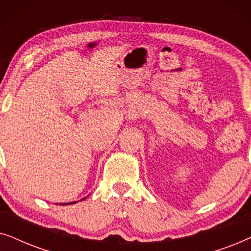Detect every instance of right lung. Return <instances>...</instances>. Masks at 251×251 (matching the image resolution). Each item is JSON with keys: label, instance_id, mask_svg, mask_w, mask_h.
Returning <instances> with one entry per match:
<instances>
[{"label": "right lung", "instance_id": "right-lung-1", "mask_svg": "<svg viewBox=\"0 0 251 251\" xmlns=\"http://www.w3.org/2000/svg\"><path fill=\"white\" fill-rule=\"evenodd\" d=\"M73 203H75V202H73ZM66 204H72V203H66Z\"/></svg>", "mask_w": 251, "mask_h": 251}]
</instances>
